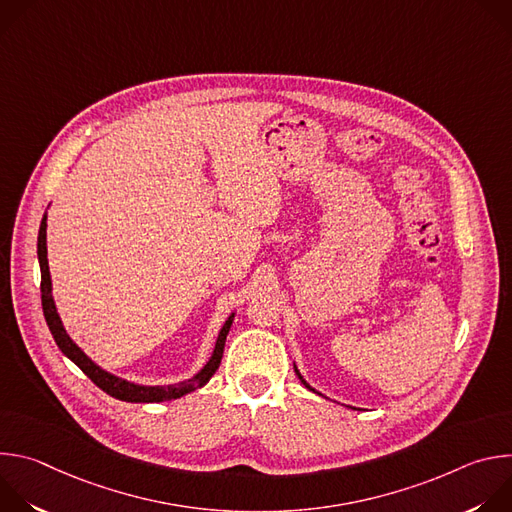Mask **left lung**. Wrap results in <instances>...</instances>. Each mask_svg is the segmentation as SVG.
Listing matches in <instances>:
<instances>
[{
	"label": "left lung",
	"instance_id": "8db88e82",
	"mask_svg": "<svg viewBox=\"0 0 512 512\" xmlns=\"http://www.w3.org/2000/svg\"><path fill=\"white\" fill-rule=\"evenodd\" d=\"M294 371H296V375H298V379H300V381H302V383H304V387H306V389H310V391H312V393H318V391H316V389H314V387H310V383H308V381H306V379H304V377H302V373H300V371H298V367H296V362H294ZM318 395H322V393H318Z\"/></svg>",
	"mask_w": 512,
	"mask_h": 512
}]
</instances>
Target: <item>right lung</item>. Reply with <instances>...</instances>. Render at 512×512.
Segmentation results:
<instances>
[{
	"label": "right lung",
	"instance_id": "1",
	"mask_svg": "<svg viewBox=\"0 0 512 512\" xmlns=\"http://www.w3.org/2000/svg\"><path fill=\"white\" fill-rule=\"evenodd\" d=\"M46 218L48 214L44 212L42 223H40V231H38V263H40V291H42V310H44V318L46 324L52 332L54 342L58 344V348L62 350V354L66 358H70L77 367L99 387L103 389L107 395L119 399V401H127V403H160V401H172V399H180L200 387H204L210 377L216 373L218 364L223 360V350H225V342H227V334L233 326L235 320V312L225 320L221 332H218L214 350L208 358V362L204 367L190 377L188 381L176 383V385H139L133 381H127L123 377H117L105 369H101L95 360H91L81 348L79 344L72 340L64 326L62 320L58 316L56 304H54V296H52V279H50V269H48V249H46Z\"/></svg>",
	"mask_w": 512,
	"mask_h": 512
}]
</instances>
